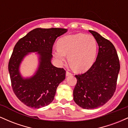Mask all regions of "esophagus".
<instances>
[{
    "instance_id": "esophagus-1",
    "label": "esophagus",
    "mask_w": 128,
    "mask_h": 128,
    "mask_svg": "<svg viewBox=\"0 0 128 128\" xmlns=\"http://www.w3.org/2000/svg\"><path fill=\"white\" fill-rule=\"evenodd\" d=\"M72 73H70V72H69L68 71L66 72V76H70V75H72Z\"/></svg>"
}]
</instances>
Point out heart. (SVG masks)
<instances>
[{"label": "heart", "mask_w": 128, "mask_h": 128, "mask_svg": "<svg viewBox=\"0 0 128 128\" xmlns=\"http://www.w3.org/2000/svg\"><path fill=\"white\" fill-rule=\"evenodd\" d=\"M97 53V43L93 36L83 34L65 36L58 42V49L54 55L60 62L66 61L68 55L69 62L78 72H86L92 67Z\"/></svg>", "instance_id": "obj_1"}]
</instances>
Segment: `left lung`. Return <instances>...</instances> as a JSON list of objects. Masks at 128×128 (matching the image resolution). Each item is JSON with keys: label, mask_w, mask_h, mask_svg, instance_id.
<instances>
[{"label": "left lung", "mask_w": 128, "mask_h": 128, "mask_svg": "<svg viewBox=\"0 0 128 128\" xmlns=\"http://www.w3.org/2000/svg\"><path fill=\"white\" fill-rule=\"evenodd\" d=\"M96 39L99 52L92 67L86 73L77 74L73 100L86 110L103 106L116 92L120 71V61L115 47L98 32L89 30Z\"/></svg>", "instance_id": "8db88e82"}]
</instances>
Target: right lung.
<instances>
[{
  "mask_svg": "<svg viewBox=\"0 0 128 128\" xmlns=\"http://www.w3.org/2000/svg\"><path fill=\"white\" fill-rule=\"evenodd\" d=\"M67 31L63 28H36L20 38L14 46L8 63L11 86L17 98L26 106L40 108L54 100L57 87L66 78V70L51 63L56 39ZM38 52L39 68L35 76L23 79L19 72L23 58L29 52Z\"/></svg>",
  "mask_w": 128,
  "mask_h": 128,
  "instance_id": "obj_1",
  "label": "right lung"
}]
</instances>
